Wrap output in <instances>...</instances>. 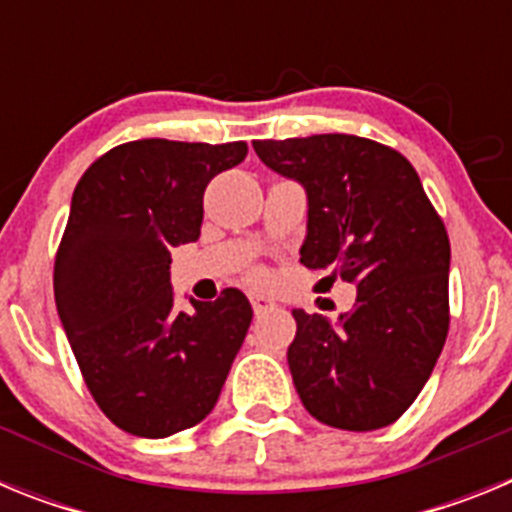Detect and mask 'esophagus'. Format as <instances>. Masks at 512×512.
<instances>
[{
  "label": "esophagus",
  "mask_w": 512,
  "mask_h": 512,
  "mask_svg": "<svg viewBox=\"0 0 512 512\" xmlns=\"http://www.w3.org/2000/svg\"><path fill=\"white\" fill-rule=\"evenodd\" d=\"M251 305H253V312H256V315H266V312H271L274 310V300H269V297H264V295H251Z\"/></svg>",
  "instance_id": "34e87169"
}]
</instances>
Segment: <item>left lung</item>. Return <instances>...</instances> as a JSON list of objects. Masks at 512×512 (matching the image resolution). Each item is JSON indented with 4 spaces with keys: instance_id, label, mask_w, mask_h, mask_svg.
Returning <instances> with one entry per match:
<instances>
[{
    "instance_id": "8db88e82",
    "label": "left lung",
    "mask_w": 512,
    "mask_h": 512,
    "mask_svg": "<svg viewBox=\"0 0 512 512\" xmlns=\"http://www.w3.org/2000/svg\"><path fill=\"white\" fill-rule=\"evenodd\" d=\"M253 151L305 189L302 264L356 287L338 320L292 312L287 364L302 405L341 431L395 423L449 333V235L418 171L392 148L343 133L253 140Z\"/></svg>"
}]
</instances>
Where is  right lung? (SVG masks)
<instances>
[{
  "instance_id": "1",
  "label": "right lung",
  "mask_w": 512,
  "mask_h": 512,
  "mask_svg": "<svg viewBox=\"0 0 512 512\" xmlns=\"http://www.w3.org/2000/svg\"><path fill=\"white\" fill-rule=\"evenodd\" d=\"M246 153L243 140H133L76 184L53 269L58 318L89 392L125 433L166 438L205 420L241 351L246 295L223 289L179 310L169 251L200 238L205 187Z\"/></svg>"
}]
</instances>
